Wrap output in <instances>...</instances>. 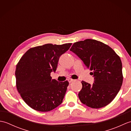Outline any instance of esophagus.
<instances>
[{"label": "esophagus", "instance_id": "34e87169", "mask_svg": "<svg viewBox=\"0 0 131 131\" xmlns=\"http://www.w3.org/2000/svg\"><path fill=\"white\" fill-rule=\"evenodd\" d=\"M74 79H71V78H69V79H68V81H69V83H71V82H73V81H74Z\"/></svg>", "mask_w": 131, "mask_h": 131}]
</instances>
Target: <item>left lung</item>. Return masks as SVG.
I'll return each instance as SVG.
<instances>
[{"label":"left lung","mask_w":131,"mask_h":131,"mask_svg":"<svg viewBox=\"0 0 131 131\" xmlns=\"http://www.w3.org/2000/svg\"><path fill=\"white\" fill-rule=\"evenodd\" d=\"M70 51L81 59L94 77L91 85L82 81L79 98L87 106L99 108L107 105L119 92L123 83L120 57L106 44L94 39L77 41Z\"/></svg>","instance_id":"8db88e82"}]
</instances>
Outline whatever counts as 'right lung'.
<instances>
[{
    "label": "right lung",
    "instance_id": "add662e5",
    "mask_svg": "<svg viewBox=\"0 0 131 131\" xmlns=\"http://www.w3.org/2000/svg\"><path fill=\"white\" fill-rule=\"evenodd\" d=\"M71 43L46 44L29 49L16 66V87L22 99L33 109L49 112L62 102L69 82L52 79L60 56Z\"/></svg>",
    "mask_w": 131,
    "mask_h": 131
}]
</instances>
